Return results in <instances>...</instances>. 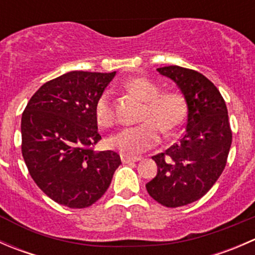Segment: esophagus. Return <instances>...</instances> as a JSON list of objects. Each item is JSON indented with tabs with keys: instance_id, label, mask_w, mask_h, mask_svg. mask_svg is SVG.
<instances>
[{
	"instance_id": "1",
	"label": "esophagus",
	"mask_w": 255,
	"mask_h": 255,
	"mask_svg": "<svg viewBox=\"0 0 255 255\" xmlns=\"http://www.w3.org/2000/svg\"><path fill=\"white\" fill-rule=\"evenodd\" d=\"M121 159H122V161L125 164L135 163V161H139L140 160L139 156H129V155H122V156H121Z\"/></svg>"
}]
</instances>
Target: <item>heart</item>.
<instances>
[{
    "label": "heart",
    "mask_w": 255,
    "mask_h": 255,
    "mask_svg": "<svg viewBox=\"0 0 255 255\" xmlns=\"http://www.w3.org/2000/svg\"><path fill=\"white\" fill-rule=\"evenodd\" d=\"M125 87L145 102L142 125L126 127L111 135L110 146L125 155H138L153 148L160 140V129L165 134L175 132L186 120L187 106L184 96L177 91L161 92L156 82L146 78H133L125 82ZM95 118L101 127L115 123L111 94L102 92L95 104Z\"/></svg>",
    "instance_id": "b5f03b06"
}]
</instances>
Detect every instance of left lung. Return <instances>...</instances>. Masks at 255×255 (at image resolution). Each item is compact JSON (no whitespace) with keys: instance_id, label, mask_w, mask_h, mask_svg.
I'll use <instances>...</instances> for the list:
<instances>
[{"instance_id":"obj_1","label":"left lung","mask_w":255,"mask_h":255,"mask_svg":"<svg viewBox=\"0 0 255 255\" xmlns=\"http://www.w3.org/2000/svg\"><path fill=\"white\" fill-rule=\"evenodd\" d=\"M156 70L173 80L184 95L187 118L180 143L151 156L158 173L145 187L163 206L180 207L201 199L221 176L232 130L225 100L206 76L177 65Z\"/></svg>"}]
</instances>
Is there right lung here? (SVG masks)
<instances>
[{
    "label": "right lung",
    "instance_id": "right-lung-1",
    "mask_svg": "<svg viewBox=\"0 0 255 255\" xmlns=\"http://www.w3.org/2000/svg\"><path fill=\"white\" fill-rule=\"evenodd\" d=\"M116 71H70L45 82L22 115V155L30 176L53 201L85 208L109 189L121 158L95 151V104Z\"/></svg>",
    "mask_w": 255,
    "mask_h": 255
}]
</instances>
